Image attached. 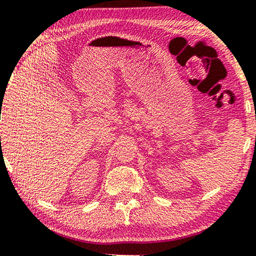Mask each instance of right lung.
<instances>
[{
	"instance_id": "1",
	"label": "right lung",
	"mask_w": 256,
	"mask_h": 256,
	"mask_svg": "<svg viewBox=\"0 0 256 256\" xmlns=\"http://www.w3.org/2000/svg\"><path fill=\"white\" fill-rule=\"evenodd\" d=\"M1 110H2V108H1Z\"/></svg>"
}]
</instances>
